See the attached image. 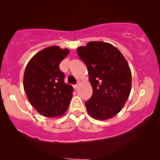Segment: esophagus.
I'll return each mask as SVG.
<instances>
[{
  "label": "esophagus",
  "mask_w": 160,
  "mask_h": 160,
  "mask_svg": "<svg viewBox=\"0 0 160 160\" xmlns=\"http://www.w3.org/2000/svg\"><path fill=\"white\" fill-rule=\"evenodd\" d=\"M73 88H74V89H75V90H77V89L79 87V84H78H78H76V85H73Z\"/></svg>",
  "instance_id": "esophagus-1"
}]
</instances>
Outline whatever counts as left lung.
Here are the masks:
<instances>
[{
	"label": "left lung",
	"instance_id": "obj_1",
	"mask_svg": "<svg viewBox=\"0 0 160 160\" xmlns=\"http://www.w3.org/2000/svg\"><path fill=\"white\" fill-rule=\"evenodd\" d=\"M87 65L93 94L85 102L89 114L107 120L121 111L131 93V72L122 53L113 45L90 42L77 49Z\"/></svg>",
	"mask_w": 160,
	"mask_h": 160
}]
</instances>
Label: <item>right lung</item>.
<instances>
[{
	"label": "right lung",
	"instance_id": "right-lung-1",
	"mask_svg": "<svg viewBox=\"0 0 160 160\" xmlns=\"http://www.w3.org/2000/svg\"><path fill=\"white\" fill-rule=\"evenodd\" d=\"M68 49L49 46L29 60L24 73V90L31 105L43 116H62L73 96L72 86L64 82L59 64L69 54Z\"/></svg>",
	"mask_w": 160,
	"mask_h": 160
}]
</instances>
